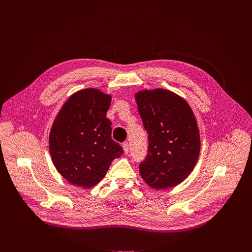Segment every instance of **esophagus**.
Listing matches in <instances>:
<instances>
[{
    "mask_svg": "<svg viewBox=\"0 0 252 252\" xmlns=\"http://www.w3.org/2000/svg\"><path fill=\"white\" fill-rule=\"evenodd\" d=\"M123 149H124L125 154H128V152H129V145H128L127 142L123 143Z\"/></svg>",
    "mask_w": 252,
    "mask_h": 252,
    "instance_id": "1",
    "label": "esophagus"
}]
</instances>
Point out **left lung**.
I'll list each match as a JSON object with an SVG mask.
<instances>
[{
    "mask_svg": "<svg viewBox=\"0 0 252 252\" xmlns=\"http://www.w3.org/2000/svg\"><path fill=\"white\" fill-rule=\"evenodd\" d=\"M135 100L149 134L148 155L139 163L142 179L156 189L181 184L192 171L200 151L199 131L190 106L162 89L139 92Z\"/></svg>",
    "mask_w": 252,
    "mask_h": 252,
    "instance_id": "1",
    "label": "left lung"
}]
</instances>
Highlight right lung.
<instances>
[{"mask_svg": "<svg viewBox=\"0 0 252 252\" xmlns=\"http://www.w3.org/2000/svg\"><path fill=\"white\" fill-rule=\"evenodd\" d=\"M111 95L87 89L71 95L58 114L50 133L52 160L67 182L92 188L124 151L112 138L106 119Z\"/></svg>", "mask_w": 252, "mask_h": 252, "instance_id": "add662e5", "label": "right lung"}]
</instances>
